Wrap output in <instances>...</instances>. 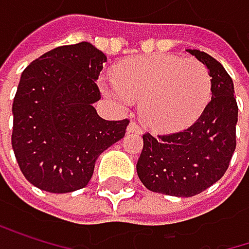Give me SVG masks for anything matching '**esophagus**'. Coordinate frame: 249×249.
<instances>
[{
	"label": "esophagus",
	"mask_w": 249,
	"mask_h": 249,
	"mask_svg": "<svg viewBox=\"0 0 249 249\" xmlns=\"http://www.w3.org/2000/svg\"><path fill=\"white\" fill-rule=\"evenodd\" d=\"M128 133L142 134V133H143V128L139 125V122H136V121H131V122H130V125H128Z\"/></svg>",
	"instance_id": "obj_1"
}]
</instances>
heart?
Wrapping results in <instances>:
<instances>
[{
  "instance_id": "b5f03b06",
  "label": "heart",
  "mask_w": 249,
  "mask_h": 249,
  "mask_svg": "<svg viewBox=\"0 0 249 249\" xmlns=\"http://www.w3.org/2000/svg\"><path fill=\"white\" fill-rule=\"evenodd\" d=\"M113 76L100 82L102 91L121 107L142 100L144 122L159 131L190 125L211 94V75L205 65L177 54L128 59Z\"/></svg>"
}]
</instances>
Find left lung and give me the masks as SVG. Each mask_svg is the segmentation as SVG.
Returning <instances> with one entry per match:
<instances>
[{"label":"left lung","instance_id":"left-lung-1","mask_svg":"<svg viewBox=\"0 0 249 249\" xmlns=\"http://www.w3.org/2000/svg\"><path fill=\"white\" fill-rule=\"evenodd\" d=\"M211 75L213 97L201 116L183 131L143 134L137 174L152 192L170 196H195L229 168L236 149L238 103L233 81L214 57L199 50H187Z\"/></svg>","mask_w":249,"mask_h":249}]
</instances>
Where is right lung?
I'll list each match as a JSON object with an SVG mask.
<instances>
[{
  "label": "right lung",
  "instance_id": "obj_1",
  "mask_svg": "<svg viewBox=\"0 0 249 249\" xmlns=\"http://www.w3.org/2000/svg\"><path fill=\"white\" fill-rule=\"evenodd\" d=\"M106 56L90 42L62 45L22 73L13 102L11 146L29 183L51 193L82 189L96 159L125 136L128 119L106 121L93 103Z\"/></svg>",
  "mask_w": 249,
  "mask_h": 249
}]
</instances>
